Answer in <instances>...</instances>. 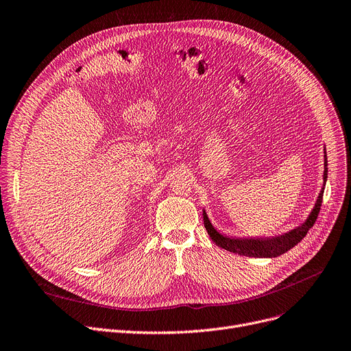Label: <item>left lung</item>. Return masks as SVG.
<instances>
[{
  "mask_svg": "<svg viewBox=\"0 0 351 351\" xmlns=\"http://www.w3.org/2000/svg\"><path fill=\"white\" fill-rule=\"evenodd\" d=\"M326 180H327V155H326V147H324V172H323V186L322 191L317 196V200L315 206H313L311 212L308 213L307 219L304 222L294 228L283 234L279 236H273V237H228L223 236L222 233H219L213 225L210 223V220L204 209V223L208 230V234L210 236L212 241L225 250L242 254V256H249V257H278L286 252H289L291 247L296 246L302 239L307 234L308 229L313 228L315 225L316 219L320 212L322 206V200H323V193H324V186H326Z\"/></svg>",
  "mask_w": 351,
  "mask_h": 351,
  "instance_id": "8db88e82",
  "label": "left lung"
}]
</instances>
